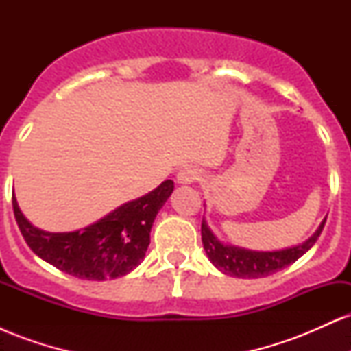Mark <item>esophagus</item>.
<instances>
[{"label":"esophagus","mask_w":351,"mask_h":351,"mask_svg":"<svg viewBox=\"0 0 351 351\" xmlns=\"http://www.w3.org/2000/svg\"><path fill=\"white\" fill-rule=\"evenodd\" d=\"M176 180H178V183H181V184H189V183H193V181L199 180V171L196 170V168H191V167L181 168V170L178 171V175H176Z\"/></svg>","instance_id":"1"}]
</instances>
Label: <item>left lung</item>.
<instances>
[{"mask_svg":"<svg viewBox=\"0 0 351 351\" xmlns=\"http://www.w3.org/2000/svg\"><path fill=\"white\" fill-rule=\"evenodd\" d=\"M325 217L318 226L317 232L305 241L304 244L295 245V247L282 249V251L261 252L249 251V249L236 247V245H226L216 239V236L209 231L206 221L201 223V239H203V247L206 251L209 261L219 269L221 272L228 274L231 277H239V279H259V277H267L271 274L280 271L295 263L299 257L317 243L322 229L325 226Z\"/></svg>","mask_w":351,"mask_h":351,"instance_id":"8db88e82","label":"left lung"}]
</instances>
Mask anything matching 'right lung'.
<instances>
[{"instance_id": "obj_1", "label": "right lung", "mask_w": 351, "mask_h": 351, "mask_svg": "<svg viewBox=\"0 0 351 351\" xmlns=\"http://www.w3.org/2000/svg\"><path fill=\"white\" fill-rule=\"evenodd\" d=\"M173 188L171 180L163 181L148 195L128 201L97 223L74 232H46L34 228L24 217L14 195L13 211L24 241L46 263L79 279H117L143 261L153 221Z\"/></svg>"}]
</instances>
